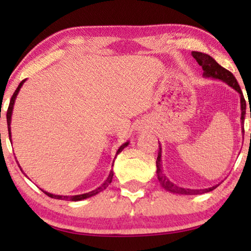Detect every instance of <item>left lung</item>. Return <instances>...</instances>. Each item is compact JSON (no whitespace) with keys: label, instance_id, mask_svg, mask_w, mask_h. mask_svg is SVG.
<instances>
[{"label":"left lung","instance_id":"8db88e82","mask_svg":"<svg viewBox=\"0 0 251 251\" xmlns=\"http://www.w3.org/2000/svg\"><path fill=\"white\" fill-rule=\"evenodd\" d=\"M192 56L195 58V60L198 61V64L200 65L203 70V77H209L214 78V80H219L227 83L229 87L234 89V90L240 95V104H241V125H243L246 118V100L245 97H243V94L241 91V88L236 81L231 72L225 70L224 67H222L217 61H216L214 58L209 56L207 53L203 52H198V51H193L192 52ZM251 116V114H250ZM242 133H245V129L242 126ZM159 154H157V160H156V175L157 179H159L160 184L162 185L164 190L171 192V193H177V194H202L207 193V192L214 191L216 187L219 186V184L214 185V186L209 188H202V190H191V188H184L177 186L176 184L171 183V181L168 179V177L163 174V168H162V160H161V153H162V149H161V145L159 146Z\"/></svg>","mask_w":251,"mask_h":251}]
</instances>
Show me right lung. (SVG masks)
Here are the masks:
<instances>
[{
	"label": "right lung",
	"instance_id": "obj_1",
	"mask_svg": "<svg viewBox=\"0 0 251 251\" xmlns=\"http://www.w3.org/2000/svg\"><path fill=\"white\" fill-rule=\"evenodd\" d=\"M25 81H26V80H23L22 82H20L19 85H18V88L16 89L15 94L12 95L11 100H10V104H9V107H8V112H6V122H8V130H9V138H10V140H11V126H10V125H11V115H12V111H13V105H15L17 95H18V92H19V90H20V88L23 87V84L25 83ZM128 145H129V142L122 144V145L119 147V150L116 151V155L121 153L122 151L125 150V147H126ZM116 155H115V157H116ZM115 157H114V159H115ZM17 162H18V161H17ZM113 163H114V161H113ZM112 167H113V164H112ZM19 168H20V166H19ZM20 170H22V168H20ZM22 171H23V170H22ZM113 175H114V173H113V168H112V170H111V173H109V175H108L107 179H106V180L104 181V183H102V184L100 185V186L97 187V188H96V190H94V191L88 192V193H84V194H78V195H73V197H67V195H56V194H51V193H49V192H46V191H43V190H42V191L48 195V197H50V198H52V199H57V200L81 201V200H84V199H88V198H90V197H94V195L98 194L99 192L104 191L105 188L107 187L109 184H111V181H112V179H113Z\"/></svg>",
	"mask_w": 251,
	"mask_h": 251
}]
</instances>
